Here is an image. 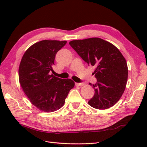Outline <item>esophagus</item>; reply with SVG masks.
Here are the masks:
<instances>
[{"label":"esophagus","mask_w":147,"mask_h":147,"mask_svg":"<svg viewBox=\"0 0 147 147\" xmlns=\"http://www.w3.org/2000/svg\"><path fill=\"white\" fill-rule=\"evenodd\" d=\"M75 85L76 86H83L84 85L83 83H76Z\"/></svg>","instance_id":"esophagus-1"}]
</instances>
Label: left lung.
I'll use <instances>...</instances> for the list:
<instances>
[{"instance_id": "8db88e82", "label": "left lung", "mask_w": 147, "mask_h": 147, "mask_svg": "<svg viewBox=\"0 0 147 147\" xmlns=\"http://www.w3.org/2000/svg\"><path fill=\"white\" fill-rule=\"evenodd\" d=\"M69 45L83 60L95 67L97 82L93 85L95 94L88 104L96 109L112 107L126 88L128 69L125 58L110 42L100 38L71 41Z\"/></svg>"}]
</instances>
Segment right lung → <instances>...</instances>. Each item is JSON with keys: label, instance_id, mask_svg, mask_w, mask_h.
I'll return each instance as SVG.
<instances>
[{"label": "right lung", "instance_id": "right-lung-1", "mask_svg": "<svg viewBox=\"0 0 147 147\" xmlns=\"http://www.w3.org/2000/svg\"><path fill=\"white\" fill-rule=\"evenodd\" d=\"M66 41L42 40L24 53L19 67V80L31 103L40 111L52 112L64 104L74 86L71 79H61L51 74L57 52Z\"/></svg>", "mask_w": 147, "mask_h": 147}]
</instances>
